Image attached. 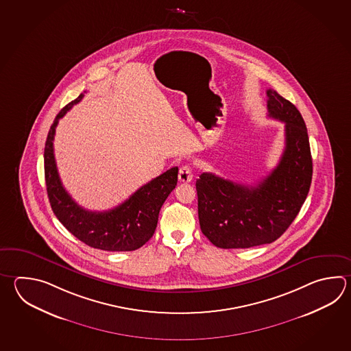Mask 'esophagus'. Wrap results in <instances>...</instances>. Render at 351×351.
I'll return each instance as SVG.
<instances>
[{
  "label": "esophagus",
  "mask_w": 351,
  "mask_h": 351,
  "mask_svg": "<svg viewBox=\"0 0 351 351\" xmlns=\"http://www.w3.org/2000/svg\"><path fill=\"white\" fill-rule=\"evenodd\" d=\"M193 167L185 165L182 167H180L179 180L181 182H190L193 180Z\"/></svg>",
  "instance_id": "1"
}]
</instances>
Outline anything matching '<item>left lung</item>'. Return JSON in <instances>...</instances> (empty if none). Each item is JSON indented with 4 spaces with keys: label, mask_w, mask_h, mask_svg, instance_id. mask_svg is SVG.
Returning <instances> with one entry per match:
<instances>
[{
    "label": "left lung",
    "mask_w": 351,
    "mask_h": 351,
    "mask_svg": "<svg viewBox=\"0 0 351 351\" xmlns=\"http://www.w3.org/2000/svg\"><path fill=\"white\" fill-rule=\"evenodd\" d=\"M269 116L285 122L279 164L255 186L211 172L196 180L202 234L221 249H247L279 239L299 214L313 178L308 130L299 110L275 90H266Z\"/></svg>",
    "instance_id": "obj_1"
}]
</instances>
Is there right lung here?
Instances as JSON below:
<instances>
[{"label":"right lung","mask_w":351,"mask_h":351,"mask_svg":"<svg viewBox=\"0 0 351 351\" xmlns=\"http://www.w3.org/2000/svg\"><path fill=\"white\" fill-rule=\"evenodd\" d=\"M84 93L58 112L45 143V180L51 208L58 221L93 249L134 251L150 240L158 226V213L178 184V167L161 173L140 187L129 199L108 211L81 208L62 186L53 155V138L58 120L82 100Z\"/></svg>","instance_id":"add662e5"}]
</instances>
